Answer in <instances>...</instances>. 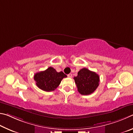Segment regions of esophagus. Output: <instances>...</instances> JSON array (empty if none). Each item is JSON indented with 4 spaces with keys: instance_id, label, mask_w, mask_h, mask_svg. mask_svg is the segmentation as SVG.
I'll use <instances>...</instances> for the list:
<instances>
[{
    "instance_id": "34e87169",
    "label": "esophagus",
    "mask_w": 133,
    "mask_h": 133,
    "mask_svg": "<svg viewBox=\"0 0 133 133\" xmlns=\"http://www.w3.org/2000/svg\"><path fill=\"white\" fill-rule=\"evenodd\" d=\"M68 76L69 78H72V74H69L68 75Z\"/></svg>"
}]
</instances>
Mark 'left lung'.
Instances as JSON below:
<instances>
[{"mask_svg": "<svg viewBox=\"0 0 133 133\" xmlns=\"http://www.w3.org/2000/svg\"><path fill=\"white\" fill-rule=\"evenodd\" d=\"M74 79L78 91L82 95L92 94L99 85V76L95 72L85 68L81 69L78 72V75Z\"/></svg>", "mask_w": 133, "mask_h": 133, "instance_id": "obj_1", "label": "left lung"}]
</instances>
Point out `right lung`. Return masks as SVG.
Returning a JSON list of instances; mask_svg holds the SVG:
<instances>
[{"label":"right lung","instance_id":"add662e5","mask_svg":"<svg viewBox=\"0 0 133 133\" xmlns=\"http://www.w3.org/2000/svg\"><path fill=\"white\" fill-rule=\"evenodd\" d=\"M66 77L67 76L62 71L58 72L50 66L45 71L36 73L34 79L39 89L44 91L51 92L54 90L59 85L62 79Z\"/></svg>","mask_w":133,"mask_h":133}]
</instances>
